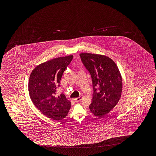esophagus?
<instances>
[{"instance_id":"1","label":"esophagus","mask_w":156,"mask_h":156,"mask_svg":"<svg viewBox=\"0 0 156 156\" xmlns=\"http://www.w3.org/2000/svg\"><path fill=\"white\" fill-rule=\"evenodd\" d=\"M82 98H83L82 96H80L79 98H75V99H74V100H75L76 102H79V101H80L82 100Z\"/></svg>"}]
</instances>
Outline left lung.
I'll return each mask as SVG.
<instances>
[{
	"label": "left lung",
	"instance_id": "left-lung-1",
	"mask_svg": "<svg viewBox=\"0 0 156 156\" xmlns=\"http://www.w3.org/2000/svg\"><path fill=\"white\" fill-rule=\"evenodd\" d=\"M80 56L93 82L90 112L95 116H104L113 109L121 97L123 83L119 70L109 57L89 53H81Z\"/></svg>",
	"mask_w": 156,
	"mask_h": 156
}]
</instances>
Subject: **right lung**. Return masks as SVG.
<instances>
[{
	"mask_svg": "<svg viewBox=\"0 0 156 156\" xmlns=\"http://www.w3.org/2000/svg\"><path fill=\"white\" fill-rule=\"evenodd\" d=\"M73 58L70 55L47 61L36 67L30 75V99L41 113L53 120L65 118L71 108V102L64 94H56L63 72Z\"/></svg>",
	"mask_w": 156,
	"mask_h": 156,
	"instance_id": "obj_1",
	"label": "right lung"
}]
</instances>
